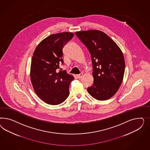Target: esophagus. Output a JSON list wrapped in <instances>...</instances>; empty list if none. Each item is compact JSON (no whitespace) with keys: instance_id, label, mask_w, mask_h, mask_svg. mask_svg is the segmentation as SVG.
<instances>
[{"instance_id":"esophagus-1","label":"esophagus","mask_w":150,"mask_h":150,"mask_svg":"<svg viewBox=\"0 0 150 150\" xmlns=\"http://www.w3.org/2000/svg\"><path fill=\"white\" fill-rule=\"evenodd\" d=\"M82 76H83V74H82V73H81V74H79V75H76V76H77V78H79V79L81 78V77H82Z\"/></svg>"}]
</instances>
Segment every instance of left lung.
<instances>
[{
	"label": "left lung",
	"mask_w": 150,
	"mask_h": 150,
	"mask_svg": "<svg viewBox=\"0 0 150 150\" xmlns=\"http://www.w3.org/2000/svg\"><path fill=\"white\" fill-rule=\"evenodd\" d=\"M75 34L91 54L93 85L87 88L88 92L96 100H108L116 93L123 81L125 60L122 51L101 31H82Z\"/></svg>",
	"instance_id": "obj_1"
}]
</instances>
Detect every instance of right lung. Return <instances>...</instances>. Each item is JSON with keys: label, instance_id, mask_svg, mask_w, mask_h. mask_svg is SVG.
<instances>
[{"label": "right lung", "instance_id": "right-lung-1", "mask_svg": "<svg viewBox=\"0 0 150 150\" xmlns=\"http://www.w3.org/2000/svg\"><path fill=\"white\" fill-rule=\"evenodd\" d=\"M74 36L71 32L53 34L37 46L32 56L30 78L32 86L41 100L46 103L59 105L69 95V85L74 76L65 70H58L63 63L64 45Z\"/></svg>", "mask_w": 150, "mask_h": 150}]
</instances>
